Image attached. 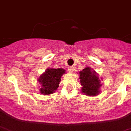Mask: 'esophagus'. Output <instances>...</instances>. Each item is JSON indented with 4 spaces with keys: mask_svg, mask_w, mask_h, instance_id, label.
Listing matches in <instances>:
<instances>
[{
    "mask_svg": "<svg viewBox=\"0 0 131 131\" xmlns=\"http://www.w3.org/2000/svg\"><path fill=\"white\" fill-rule=\"evenodd\" d=\"M68 71L69 72H72L74 71V67H68Z\"/></svg>",
    "mask_w": 131,
    "mask_h": 131,
    "instance_id": "1",
    "label": "esophagus"
}]
</instances>
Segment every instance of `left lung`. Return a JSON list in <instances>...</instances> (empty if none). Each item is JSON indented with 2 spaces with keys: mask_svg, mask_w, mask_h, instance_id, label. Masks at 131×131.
Listing matches in <instances>:
<instances>
[{
  "mask_svg": "<svg viewBox=\"0 0 131 131\" xmlns=\"http://www.w3.org/2000/svg\"><path fill=\"white\" fill-rule=\"evenodd\" d=\"M79 79L81 84V92L89 96H95L101 93L100 88L101 84L99 74L89 67H86L82 71H80Z\"/></svg>",
  "mask_w": 131,
  "mask_h": 131,
  "instance_id": "1",
  "label": "left lung"
}]
</instances>
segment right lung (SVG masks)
Segmentation results:
<instances>
[{"label": "right lung", "mask_w": 131, "mask_h": 131, "mask_svg": "<svg viewBox=\"0 0 131 131\" xmlns=\"http://www.w3.org/2000/svg\"><path fill=\"white\" fill-rule=\"evenodd\" d=\"M66 73L63 69L49 68L38 79V83L40 84L39 92L42 95H49L53 94L59 88L60 78Z\"/></svg>", "instance_id": "1"}]
</instances>
